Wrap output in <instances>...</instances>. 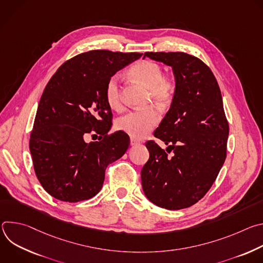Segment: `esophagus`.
<instances>
[{"mask_svg":"<svg viewBox=\"0 0 263 263\" xmlns=\"http://www.w3.org/2000/svg\"><path fill=\"white\" fill-rule=\"evenodd\" d=\"M140 141L139 140H137V139H135V138H130V145H136V144H138Z\"/></svg>","mask_w":263,"mask_h":263,"instance_id":"esophagus-1","label":"esophagus"}]
</instances>
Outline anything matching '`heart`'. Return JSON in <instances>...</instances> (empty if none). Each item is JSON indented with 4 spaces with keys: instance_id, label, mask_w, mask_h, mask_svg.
I'll return each mask as SVG.
<instances>
[{
    "instance_id": "obj_1",
    "label": "heart",
    "mask_w": 263,
    "mask_h": 263,
    "mask_svg": "<svg viewBox=\"0 0 263 263\" xmlns=\"http://www.w3.org/2000/svg\"><path fill=\"white\" fill-rule=\"evenodd\" d=\"M132 76L148 88L153 102L160 108L167 107L175 95V82L163 76L161 66L153 61H140L130 69ZM119 76H112L105 87V100L111 109L122 106ZM160 121L157 109L149 107L142 110H132L117 121V128L132 138H143Z\"/></svg>"
}]
</instances>
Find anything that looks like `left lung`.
<instances>
[{"label": "left lung", "instance_id": "left-lung-1", "mask_svg": "<svg viewBox=\"0 0 263 263\" xmlns=\"http://www.w3.org/2000/svg\"><path fill=\"white\" fill-rule=\"evenodd\" d=\"M145 57L171 66L175 76L171 107L154 132L174 155L167 157L154 141L145 143L149 158L141 170L142 191L156 206L179 210L210 190L226 159L229 125L216 79L203 61L183 52Z\"/></svg>", "mask_w": 263, "mask_h": 263}]
</instances>
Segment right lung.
<instances>
[{"mask_svg":"<svg viewBox=\"0 0 263 263\" xmlns=\"http://www.w3.org/2000/svg\"><path fill=\"white\" fill-rule=\"evenodd\" d=\"M140 53L96 50L64 62L47 84L30 135L37 179L57 200L76 203L102 189L108 164L129 147V136L111 128V108L105 87L117 71L139 59ZM93 129L100 142L85 143Z\"/></svg>","mask_w":263,"mask_h":263,"instance_id":"obj_1","label":"right lung"}]
</instances>
